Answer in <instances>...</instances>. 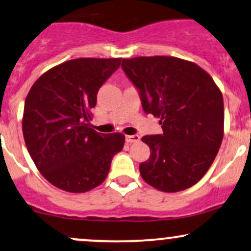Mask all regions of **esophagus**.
<instances>
[{
  "label": "esophagus",
  "mask_w": 251,
  "mask_h": 251,
  "mask_svg": "<svg viewBox=\"0 0 251 251\" xmlns=\"http://www.w3.org/2000/svg\"><path fill=\"white\" fill-rule=\"evenodd\" d=\"M140 137L138 136V134H133V136H126L125 137V140L127 144H132V143H137L139 142Z\"/></svg>",
  "instance_id": "obj_1"
}]
</instances>
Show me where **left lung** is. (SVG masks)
<instances>
[{
  "label": "left lung",
  "mask_w": 251,
  "mask_h": 251,
  "mask_svg": "<svg viewBox=\"0 0 251 251\" xmlns=\"http://www.w3.org/2000/svg\"><path fill=\"white\" fill-rule=\"evenodd\" d=\"M121 68L139 90L143 109L159 118L163 134L142 138L150 157L143 180L174 193L199 182L213 163L224 136V103L210 74L170 56L123 59Z\"/></svg>",
  "instance_id": "left-lung-1"
}]
</instances>
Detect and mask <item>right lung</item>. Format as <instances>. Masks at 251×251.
I'll use <instances>...</instances> for the list:
<instances>
[{"label": "right lung", "instance_id": "1", "mask_svg": "<svg viewBox=\"0 0 251 251\" xmlns=\"http://www.w3.org/2000/svg\"><path fill=\"white\" fill-rule=\"evenodd\" d=\"M121 58H77L56 65L32 85L25 101L23 133L40 174L57 188L85 193L106 180L123 133L93 130L90 109Z\"/></svg>", "mask_w": 251, "mask_h": 251}]
</instances>
